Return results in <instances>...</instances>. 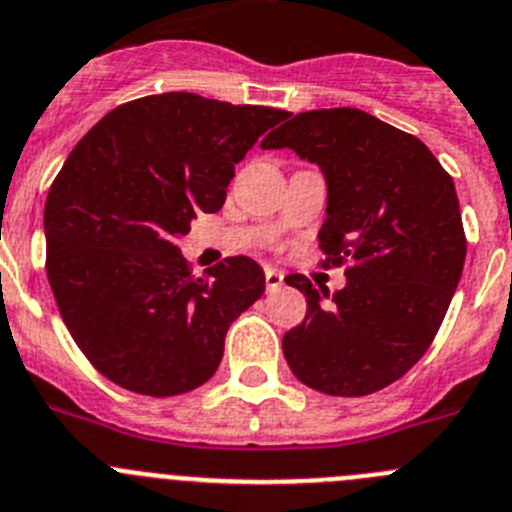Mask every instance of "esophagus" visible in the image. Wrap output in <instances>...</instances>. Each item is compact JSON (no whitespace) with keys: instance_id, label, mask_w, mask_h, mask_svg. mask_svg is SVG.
I'll list each match as a JSON object with an SVG mask.
<instances>
[{"instance_id":"obj_1","label":"esophagus","mask_w":512,"mask_h":512,"mask_svg":"<svg viewBox=\"0 0 512 512\" xmlns=\"http://www.w3.org/2000/svg\"><path fill=\"white\" fill-rule=\"evenodd\" d=\"M265 285L267 293H275V290L283 288V272L275 270V267H265Z\"/></svg>"}]
</instances>
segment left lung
I'll list each match as a JSON object with an SVG mask.
<instances>
[{
  "instance_id": "8db88e82",
  "label": "left lung",
  "mask_w": 512,
  "mask_h": 512,
  "mask_svg": "<svg viewBox=\"0 0 512 512\" xmlns=\"http://www.w3.org/2000/svg\"><path fill=\"white\" fill-rule=\"evenodd\" d=\"M321 166L328 186L318 242L346 288L285 283L308 300L283 336L290 371L331 396H366L407 374L437 336L467 255L455 181L412 133L358 108L298 113L262 141Z\"/></svg>"
}]
</instances>
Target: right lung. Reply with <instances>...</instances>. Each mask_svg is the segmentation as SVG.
Instances as JSON below:
<instances>
[{
	"instance_id": "right-lung-1",
	"label": "right lung",
	"mask_w": 512,
	"mask_h": 512,
	"mask_svg": "<svg viewBox=\"0 0 512 512\" xmlns=\"http://www.w3.org/2000/svg\"><path fill=\"white\" fill-rule=\"evenodd\" d=\"M288 111L197 93L131 100L70 151L45 202L47 280L90 364L146 396L197 389L227 328L265 293L250 257L191 275L176 240L219 212L234 164Z\"/></svg>"
}]
</instances>
